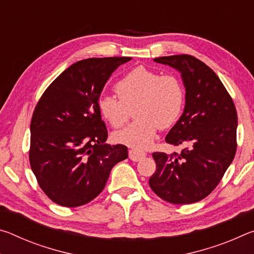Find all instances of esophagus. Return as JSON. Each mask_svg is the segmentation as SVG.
Here are the masks:
<instances>
[{
    "instance_id": "34e87169",
    "label": "esophagus",
    "mask_w": 254,
    "mask_h": 254,
    "mask_svg": "<svg viewBox=\"0 0 254 254\" xmlns=\"http://www.w3.org/2000/svg\"><path fill=\"white\" fill-rule=\"evenodd\" d=\"M144 157H145V152L140 151V150L132 149L128 151V158H130L132 161H140L141 159H143Z\"/></svg>"
}]
</instances>
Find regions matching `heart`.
Masks as SVG:
<instances>
[{
	"label": "heart",
	"mask_w": 254,
	"mask_h": 254,
	"mask_svg": "<svg viewBox=\"0 0 254 254\" xmlns=\"http://www.w3.org/2000/svg\"><path fill=\"white\" fill-rule=\"evenodd\" d=\"M113 96H102L98 110L114 128L122 127L134 109V122L114 134V139L128 147L147 148L153 142L159 127L167 128L179 119L184 106V88L174 75H159L139 66L115 85Z\"/></svg>",
	"instance_id": "1"
}]
</instances>
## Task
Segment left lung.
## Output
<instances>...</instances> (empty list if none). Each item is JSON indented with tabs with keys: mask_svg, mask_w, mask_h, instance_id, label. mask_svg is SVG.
Instances as JSON below:
<instances>
[{
	"mask_svg": "<svg viewBox=\"0 0 254 254\" xmlns=\"http://www.w3.org/2000/svg\"><path fill=\"white\" fill-rule=\"evenodd\" d=\"M182 74L186 103L166 142L182 145L179 152H153L157 169L149 179L152 190L171 204H191L212 192L236 152V114L233 100L218 76L190 55L153 59Z\"/></svg>",
	"mask_w": 254,
	"mask_h": 254,
	"instance_id": "obj_1",
	"label": "left lung"
}]
</instances>
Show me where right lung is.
<instances>
[{
	"mask_svg": "<svg viewBox=\"0 0 254 254\" xmlns=\"http://www.w3.org/2000/svg\"><path fill=\"white\" fill-rule=\"evenodd\" d=\"M130 57L88 58L72 64L42 94L30 132V166L54 203L77 207L101 194L110 173L127 158L123 144L105 143L98 101L107 79Z\"/></svg>",
	"mask_w": 254,
	"mask_h": 254,
	"instance_id": "right-lung-1",
	"label": "right lung"
}]
</instances>
